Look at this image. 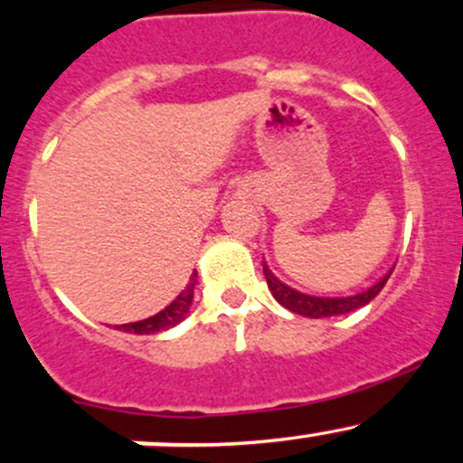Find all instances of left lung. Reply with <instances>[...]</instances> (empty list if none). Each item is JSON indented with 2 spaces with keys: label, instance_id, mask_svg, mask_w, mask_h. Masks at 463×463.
<instances>
[{
  "label": "left lung",
  "instance_id": "left-lung-1",
  "mask_svg": "<svg viewBox=\"0 0 463 463\" xmlns=\"http://www.w3.org/2000/svg\"><path fill=\"white\" fill-rule=\"evenodd\" d=\"M392 272H394V268H392L387 274H383V279H379L374 285H370L368 289L359 291V294L311 296V294H302V291L294 289V287L285 285L283 280L276 279L272 269L263 263V274L265 279H268V287L269 291H272L276 302L283 305L285 309L298 313V316H305V317H333V316H344V313H350L354 309H361V307H365L370 300H374L376 296H379V291L383 289Z\"/></svg>",
  "mask_w": 463,
  "mask_h": 463
}]
</instances>
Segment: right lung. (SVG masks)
<instances>
[{
	"mask_svg": "<svg viewBox=\"0 0 463 463\" xmlns=\"http://www.w3.org/2000/svg\"><path fill=\"white\" fill-rule=\"evenodd\" d=\"M195 276L198 272L191 274L189 285L184 287L183 291L178 294V298L172 302V305L165 307L163 311H158L156 316L146 317V320L139 322H130V324H117V331L124 333H137V335H154L167 331V328H174L176 324H180L187 317V313L191 309V302H194V289H195Z\"/></svg>",
	"mask_w": 463,
	"mask_h": 463,
	"instance_id": "add662e5",
	"label": "right lung"
}]
</instances>
